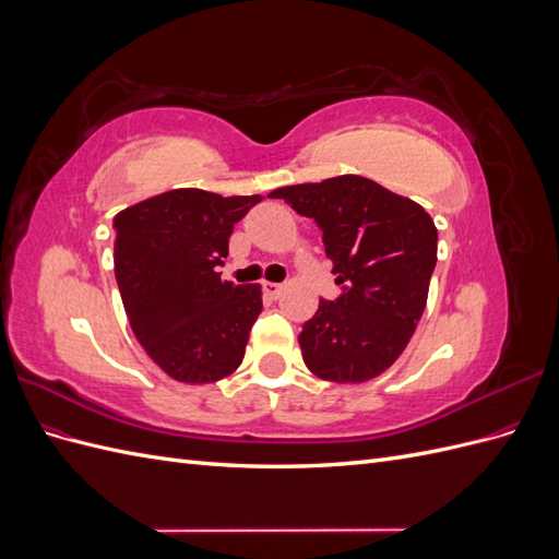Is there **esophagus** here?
I'll list each match as a JSON object with an SVG mask.
<instances>
[{
    "label": "esophagus",
    "instance_id": "1",
    "mask_svg": "<svg viewBox=\"0 0 559 559\" xmlns=\"http://www.w3.org/2000/svg\"><path fill=\"white\" fill-rule=\"evenodd\" d=\"M282 284H275V282H263V292L270 296V298H280L282 296Z\"/></svg>",
    "mask_w": 559,
    "mask_h": 559
}]
</instances>
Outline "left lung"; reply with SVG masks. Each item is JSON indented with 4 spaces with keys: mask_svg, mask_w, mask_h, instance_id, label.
Returning a JSON list of instances; mask_svg holds the SVG:
<instances>
[{
    "mask_svg": "<svg viewBox=\"0 0 559 559\" xmlns=\"http://www.w3.org/2000/svg\"><path fill=\"white\" fill-rule=\"evenodd\" d=\"M300 216L314 218L341 296L319 300L302 324V361L321 380L366 382L392 366L425 312L438 230L417 202L359 175L284 186Z\"/></svg>",
    "mask_w": 559,
    "mask_h": 559,
    "instance_id": "1",
    "label": "left lung"
}]
</instances>
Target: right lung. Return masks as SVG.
Returning <instances> with one entry per match:
<instances>
[{
  "mask_svg": "<svg viewBox=\"0 0 559 559\" xmlns=\"http://www.w3.org/2000/svg\"><path fill=\"white\" fill-rule=\"evenodd\" d=\"M261 200L175 189L114 216L116 282L130 329L179 382H216L242 364L263 310L261 286L226 282L216 267L233 226Z\"/></svg>",
  "mask_w": 559,
  "mask_h": 559,
  "instance_id": "1",
  "label": "right lung"
}]
</instances>
